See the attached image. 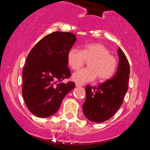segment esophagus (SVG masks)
<instances>
[{
  "instance_id": "obj_1",
  "label": "esophagus",
  "mask_w": 150,
  "mask_h": 150,
  "mask_svg": "<svg viewBox=\"0 0 150 150\" xmlns=\"http://www.w3.org/2000/svg\"><path fill=\"white\" fill-rule=\"evenodd\" d=\"M75 86H76L77 87H82V85H81V84H79V83H76L75 84Z\"/></svg>"
}]
</instances>
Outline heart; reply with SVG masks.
Segmentation results:
<instances>
[{
  "label": "heart",
  "mask_w": 150,
  "mask_h": 150,
  "mask_svg": "<svg viewBox=\"0 0 150 150\" xmlns=\"http://www.w3.org/2000/svg\"><path fill=\"white\" fill-rule=\"evenodd\" d=\"M88 62L89 68L81 69L72 75V79L77 83H86L94 80L97 76L99 81L111 78L116 73L118 61L106 46L101 44H89L82 50L72 48L67 55L68 64L73 70H77Z\"/></svg>",
  "instance_id": "obj_1"
}]
</instances>
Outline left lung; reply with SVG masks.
Segmentation results:
<instances>
[{
  "mask_svg": "<svg viewBox=\"0 0 150 150\" xmlns=\"http://www.w3.org/2000/svg\"><path fill=\"white\" fill-rule=\"evenodd\" d=\"M119 63L112 78L95 87L86 86V100L82 109L86 118L95 123L111 118L123 104L128 87L130 65L125 53L118 49Z\"/></svg>",
  "mask_w": 150,
  "mask_h": 150,
  "instance_id": "obj_1",
  "label": "left lung"
}]
</instances>
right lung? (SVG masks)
I'll list each match as a JSON object with an SVG mask.
<instances>
[{
	"mask_svg": "<svg viewBox=\"0 0 150 150\" xmlns=\"http://www.w3.org/2000/svg\"><path fill=\"white\" fill-rule=\"evenodd\" d=\"M76 42L75 34L55 32L42 38L31 50L22 72V96L36 116L49 117L57 112L63 98L75 88L67 55Z\"/></svg>",
	"mask_w": 150,
	"mask_h": 150,
	"instance_id": "add662e5",
	"label": "right lung"
}]
</instances>
